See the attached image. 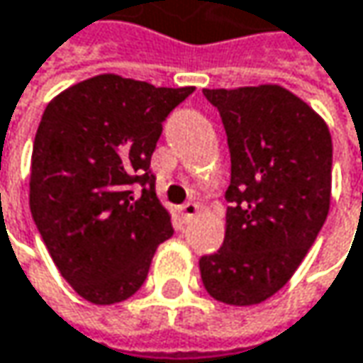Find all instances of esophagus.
<instances>
[{
  "instance_id": "esophagus-1",
  "label": "esophagus",
  "mask_w": 363,
  "mask_h": 363,
  "mask_svg": "<svg viewBox=\"0 0 363 363\" xmlns=\"http://www.w3.org/2000/svg\"><path fill=\"white\" fill-rule=\"evenodd\" d=\"M199 213V205L197 203H184L181 207V216L182 220H191Z\"/></svg>"
}]
</instances>
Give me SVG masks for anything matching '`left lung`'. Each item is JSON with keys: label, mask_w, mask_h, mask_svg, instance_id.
Returning <instances> with one entry per match:
<instances>
[{"label": "left lung", "mask_w": 363, "mask_h": 363, "mask_svg": "<svg viewBox=\"0 0 363 363\" xmlns=\"http://www.w3.org/2000/svg\"><path fill=\"white\" fill-rule=\"evenodd\" d=\"M203 94L220 111L232 162L224 245L199 259L203 286L218 302L255 306L288 284L327 220L333 141L281 86Z\"/></svg>", "instance_id": "obj_1"}]
</instances>
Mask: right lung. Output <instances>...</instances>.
I'll return each mask as SVG.
<instances>
[{"label": "right lung", "mask_w": 363, "mask_h": 363, "mask_svg": "<svg viewBox=\"0 0 363 363\" xmlns=\"http://www.w3.org/2000/svg\"><path fill=\"white\" fill-rule=\"evenodd\" d=\"M193 90L102 74L69 86L43 113L30 211L59 273L92 304L131 298L174 232L150 162L162 123Z\"/></svg>", "instance_id": "right-lung-1"}]
</instances>
